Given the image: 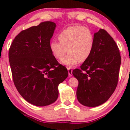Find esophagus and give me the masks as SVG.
<instances>
[{
	"mask_svg": "<svg viewBox=\"0 0 130 130\" xmlns=\"http://www.w3.org/2000/svg\"><path fill=\"white\" fill-rule=\"evenodd\" d=\"M68 76L70 77L72 76V74H73V70L71 68H68Z\"/></svg>",
	"mask_w": 130,
	"mask_h": 130,
	"instance_id": "obj_1",
	"label": "esophagus"
}]
</instances>
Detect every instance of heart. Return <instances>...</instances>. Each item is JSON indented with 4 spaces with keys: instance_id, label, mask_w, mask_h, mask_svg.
<instances>
[{
    "instance_id": "heart-1",
    "label": "heart",
    "mask_w": 130,
    "mask_h": 130,
    "mask_svg": "<svg viewBox=\"0 0 130 130\" xmlns=\"http://www.w3.org/2000/svg\"><path fill=\"white\" fill-rule=\"evenodd\" d=\"M59 41L53 40L50 44L52 54L60 60L67 52L69 53L60 61L62 65L73 68L90 57L94 46V35L89 28L81 26L68 27L58 34Z\"/></svg>"
}]
</instances>
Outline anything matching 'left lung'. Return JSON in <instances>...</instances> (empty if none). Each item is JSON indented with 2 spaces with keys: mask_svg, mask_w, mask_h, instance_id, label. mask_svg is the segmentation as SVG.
I'll list each match as a JSON object with an SVG mask.
<instances>
[{
  "mask_svg": "<svg viewBox=\"0 0 130 130\" xmlns=\"http://www.w3.org/2000/svg\"><path fill=\"white\" fill-rule=\"evenodd\" d=\"M94 46L89 58L73 74L79 82L77 100L85 106L104 103L114 93L119 79L121 57L118 46L105 30L94 34Z\"/></svg>",
  "mask_w": 130,
  "mask_h": 130,
  "instance_id": "left-lung-1",
  "label": "left lung"
}]
</instances>
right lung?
<instances>
[{
  "instance_id": "obj_1",
  "label": "right lung",
  "mask_w": 130,
  "mask_h": 130,
  "mask_svg": "<svg viewBox=\"0 0 130 130\" xmlns=\"http://www.w3.org/2000/svg\"><path fill=\"white\" fill-rule=\"evenodd\" d=\"M56 27V23L46 21L22 30L9 50L14 86L24 99L37 106L54 103L59 95L58 86L68 75L50 51Z\"/></svg>"
}]
</instances>
